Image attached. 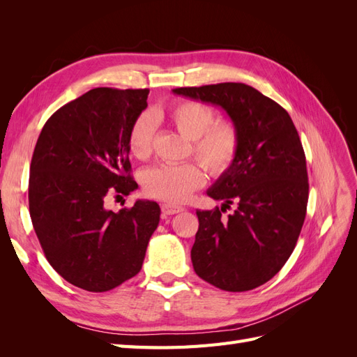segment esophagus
Instances as JSON below:
<instances>
[{
    "mask_svg": "<svg viewBox=\"0 0 357 357\" xmlns=\"http://www.w3.org/2000/svg\"><path fill=\"white\" fill-rule=\"evenodd\" d=\"M160 210H162V213H164V214H168V215H171V214H177V213L183 211V208H181V207H178V205L168 204V202L162 204V205H160Z\"/></svg>",
    "mask_w": 357,
    "mask_h": 357,
    "instance_id": "obj_1",
    "label": "esophagus"
}]
</instances>
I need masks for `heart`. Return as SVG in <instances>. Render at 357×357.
I'll list each match as a JSON object with an SVG mask.
<instances>
[{
  "label": "heart",
  "mask_w": 357,
  "mask_h": 357,
  "mask_svg": "<svg viewBox=\"0 0 357 357\" xmlns=\"http://www.w3.org/2000/svg\"><path fill=\"white\" fill-rule=\"evenodd\" d=\"M169 123L177 131L192 139V152L211 176L220 177L228 172L240 153V132L229 121L215 122V112L210 105L181 100L171 104L167 113ZM156 122L152 113L135 117L128 131V149L137 159H146L152 153ZM142 183L149 197L183 202L193 190L202 186L204 172L198 164H160L147 168Z\"/></svg>",
  "instance_id": "obj_1"
}]
</instances>
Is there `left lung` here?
<instances>
[{
	"label": "left lung",
	"instance_id": "left-lung-1",
	"mask_svg": "<svg viewBox=\"0 0 357 357\" xmlns=\"http://www.w3.org/2000/svg\"><path fill=\"white\" fill-rule=\"evenodd\" d=\"M172 92L222 107L240 132L234 167L207 192L225 204L197 210L193 269L222 290L259 287L287 262L305 220L308 174L296 128L282 105L244 83ZM232 203L236 211L225 220Z\"/></svg>",
	"mask_w": 357,
	"mask_h": 357
}]
</instances>
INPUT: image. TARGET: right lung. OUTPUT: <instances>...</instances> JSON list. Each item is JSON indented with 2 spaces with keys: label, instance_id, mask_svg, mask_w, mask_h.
Masks as SVG:
<instances>
[{
  "label": "right lung",
  "instance_id": "obj_1",
  "mask_svg": "<svg viewBox=\"0 0 357 357\" xmlns=\"http://www.w3.org/2000/svg\"><path fill=\"white\" fill-rule=\"evenodd\" d=\"M149 89L95 88L53 113L31 159L29 214L52 268L88 291L121 286L142 269L160 208L138 199L117 213L107 195H129L128 131Z\"/></svg>",
  "mask_w": 357,
  "mask_h": 357
}]
</instances>
